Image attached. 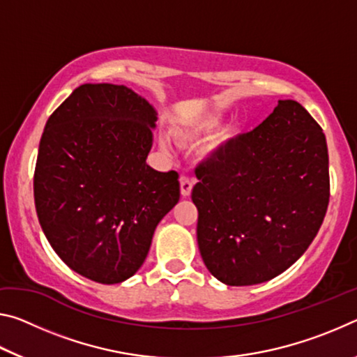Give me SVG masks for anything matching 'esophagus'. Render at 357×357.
<instances>
[{
    "mask_svg": "<svg viewBox=\"0 0 357 357\" xmlns=\"http://www.w3.org/2000/svg\"><path fill=\"white\" fill-rule=\"evenodd\" d=\"M179 185H181V195H183L184 198L189 197L192 192V187H193V179L189 176H181Z\"/></svg>",
    "mask_w": 357,
    "mask_h": 357,
    "instance_id": "obj_1",
    "label": "esophagus"
}]
</instances>
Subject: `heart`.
I'll list each match as a JSON object with an SVG mask.
<instances>
[{
	"mask_svg": "<svg viewBox=\"0 0 357 357\" xmlns=\"http://www.w3.org/2000/svg\"><path fill=\"white\" fill-rule=\"evenodd\" d=\"M223 121V112L215 108V110H209L206 113L200 114V116L193 118L189 124L185 126L184 130L181 132V137L183 138H195L200 135H208L211 132H214L220 128ZM160 148L168 153L172 149L170 142L167 138H162L160 140Z\"/></svg>",
	"mask_w": 357,
	"mask_h": 357,
	"instance_id": "b5f03b06",
	"label": "heart"
}]
</instances>
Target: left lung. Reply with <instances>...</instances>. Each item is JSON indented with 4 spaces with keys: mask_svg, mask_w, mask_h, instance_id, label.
<instances>
[{
    "mask_svg": "<svg viewBox=\"0 0 357 357\" xmlns=\"http://www.w3.org/2000/svg\"><path fill=\"white\" fill-rule=\"evenodd\" d=\"M197 241L211 274L229 287L274 279L302 257L329 203L323 129L296 100H279L258 128L197 168Z\"/></svg>",
    "mask_w": 357,
    "mask_h": 357,
    "instance_id": "obj_1",
    "label": "left lung"
}]
</instances>
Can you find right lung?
I'll return each mask as SVG.
<instances>
[{"instance_id":"obj_1","label":"right lung","mask_w":357,"mask_h":357,"mask_svg":"<svg viewBox=\"0 0 357 357\" xmlns=\"http://www.w3.org/2000/svg\"><path fill=\"white\" fill-rule=\"evenodd\" d=\"M157 112L124 84L84 83L48 118L34 172L36 213L56 255L113 285L134 275L179 202L176 172L146 164Z\"/></svg>"}]
</instances>
